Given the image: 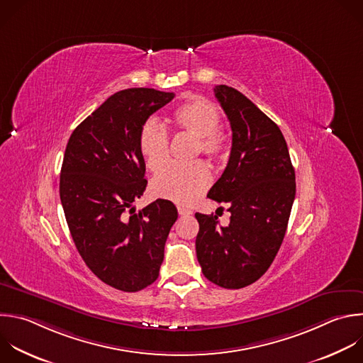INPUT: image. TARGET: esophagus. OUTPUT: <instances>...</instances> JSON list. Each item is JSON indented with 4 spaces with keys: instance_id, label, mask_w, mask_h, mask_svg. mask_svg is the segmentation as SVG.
Returning <instances> with one entry per match:
<instances>
[{
    "instance_id": "obj_1",
    "label": "esophagus",
    "mask_w": 363,
    "mask_h": 363,
    "mask_svg": "<svg viewBox=\"0 0 363 363\" xmlns=\"http://www.w3.org/2000/svg\"><path fill=\"white\" fill-rule=\"evenodd\" d=\"M178 212H179V215H182V216L192 215V211H191L189 208H185V206H178Z\"/></svg>"
}]
</instances>
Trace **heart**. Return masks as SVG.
I'll return each instance as SVG.
<instances>
[{"instance_id":"1","label":"heart","mask_w":363,"mask_h":363,"mask_svg":"<svg viewBox=\"0 0 363 363\" xmlns=\"http://www.w3.org/2000/svg\"><path fill=\"white\" fill-rule=\"evenodd\" d=\"M218 108L201 98L181 104L172 113V125L195 137L194 154H203L211 160H222L229 151V137L219 127ZM138 148L150 171L158 172L169 161V135L154 118L147 119L138 134ZM212 175L202 161L171 164L152 179V192L158 198L181 205H191L211 185Z\"/></svg>"}]
</instances>
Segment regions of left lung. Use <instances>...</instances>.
<instances>
[{"instance_id": "obj_1", "label": "left lung", "mask_w": 363, "mask_h": 363, "mask_svg": "<svg viewBox=\"0 0 363 363\" xmlns=\"http://www.w3.org/2000/svg\"><path fill=\"white\" fill-rule=\"evenodd\" d=\"M215 96L232 130L228 165L208 198L229 205V223L195 213L196 258L212 284L245 288L274 262L284 240L296 184L286 141L274 121L232 86L216 85Z\"/></svg>"}]
</instances>
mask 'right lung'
Instances as JSON below:
<instances>
[{"instance_id": "right-lung-1", "label": "right lung", "mask_w": 363, "mask_h": 363, "mask_svg": "<svg viewBox=\"0 0 363 363\" xmlns=\"http://www.w3.org/2000/svg\"><path fill=\"white\" fill-rule=\"evenodd\" d=\"M174 96L154 88L115 92L74 130L64 154L60 198L74 244L94 275L124 292L157 281L178 218L167 199L138 213L133 206L147 188L140 130Z\"/></svg>"}]
</instances>
